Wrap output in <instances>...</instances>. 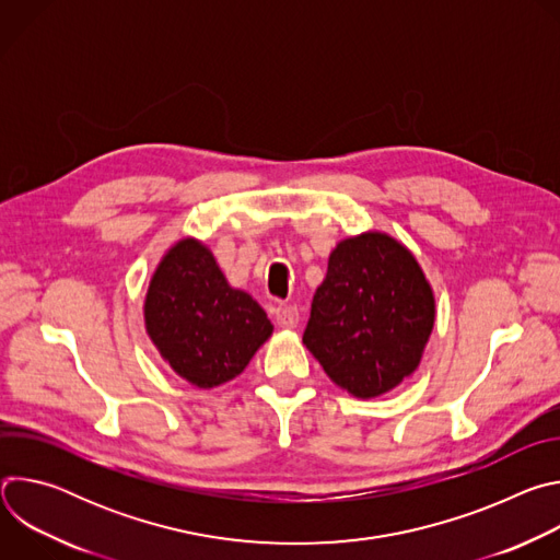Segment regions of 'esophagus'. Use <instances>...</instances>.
<instances>
[{
  "label": "esophagus",
  "mask_w": 560,
  "mask_h": 560,
  "mask_svg": "<svg viewBox=\"0 0 560 560\" xmlns=\"http://www.w3.org/2000/svg\"><path fill=\"white\" fill-rule=\"evenodd\" d=\"M275 322H277L279 328H296V324H299L296 305H285V303L277 305L275 307Z\"/></svg>",
  "instance_id": "esophagus-1"
}]
</instances>
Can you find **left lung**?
I'll return each instance as SVG.
<instances>
[{
  "mask_svg": "<svg viewBox=\"0 0 560 560\" xmlns=\"http://www.w3.org/2000/svg\"><path fill=\"white\" fill-rule=\"evenodd\" d=\"M432 326L434 296L412 253L365 232L332 250L303 343L337 385L372 398L417 370Z\"/></svg>",
  "mask_w": 560,
  "mask_h": 560,
  "instance_id": "8db88e82",
  "label": "left lung"
}]
</instances>
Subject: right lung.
I'll return each mask as SVG.
<instances>
[{
	"label": "right lung",
	"instance_id": "obj_1",
	"mask_svg": "<svg viewBox=\"0 0 560 560\" xmlns=\"http://www.w3.org/2000/svg\"><path fill=\"white\" fill-rule=\"evenodd\" d=\"M143 312L156 350L197 387L242 374L272 335L264 307L230 288L212 253L195 238H184L159 264Z\"/></svg>",
	"mask_w": 560,
	"mask_h": 560
}]
</instances>
